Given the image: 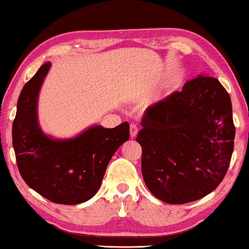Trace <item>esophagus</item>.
Segmentation results:
<instances>
[{
    "label": "esophagus",
    "instance_id": "34e87169",
    "mask_svg": "<svg viewBox=\"0 0 249 249\" xmlns=\"http://www.w3.org/2000/svg\"><path fill=\"white\" fill-rule=\"evenodd\" d=\"M129 132H131L132 139H134L137 135V133H139V126L136 124H131V126H129Z\"/></svg>",
    "mask_w": 249,
    "mask_h": 249
}]
</instances>
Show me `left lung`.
<instances>
[{"label": "left lung", "mask_w": 249, "mask_h": 249, "mask_svg": "<svg viewBox=\"0 0 249 249\" xmlns=\"http://www.w3.org/2000/svg\"><path fill=\"white\" fill-rule=\"evenodd\" d=\"M136 142L152 195L171 205L196 201L227 173L235 140L231 96L217 78L199 75L147 107Z\"/></svg>", "instance_id": "8db88e82"}]
</instances>
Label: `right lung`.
<instances>
[{
  "instance_id": "obj_1",
  "label": "right lung",
  "mask_w": 249,
  "mask_h": 249,
  "mask_svg": "<svg viewBox=\"0 0 249 249\" xmlns=\"http://www.w3.org/2000/svg\"><path fill=\"white\" fill-rule=\"evenodd\" d=\"M50 66L44 62L22 88L12 126L13 148L18 171L30 188L54 203L77 205L98 191L110 159L129 139V124L114 128L94 125L69 140L44 134L36 105Z\"/></svg>"
}]
</instances>
